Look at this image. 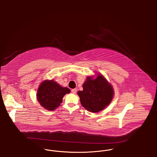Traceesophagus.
<instances>
[{"instance_id":"obj_1","label":"esophagus","mask_w":157,"mask_h":157,"mask_svg":"<svg viewBox=\"0 0 157 157\" xmlns=\"http://www.w3.org/2000/svg\"><path fill=\"white\" fill-rule=\"evenodd\" d=\"M71 92H72V94H75L76 93V92H77V89H72L71 90Z\"/></svg>"}]
</instances>
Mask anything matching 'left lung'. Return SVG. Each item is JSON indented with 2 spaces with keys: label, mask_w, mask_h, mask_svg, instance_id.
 <instances>
[{
  "label": "left lung",
  "mask_w": 157,
  "mask_h": 157,
  "mask_svg": "<svg viewBox=\"0 0 157 157\" xmlns=\"http://www.w3.org/2000/svg\"><path fill=\"white\" fill-rule=\"evenodd\" d=\"M83 90L78 92L82 106L87 110L97 113L106 107L113 100L114 89L104 76L98 74L88 76L83 85Z\"/></svg>",
  "instance_id": "obj_1"
}]
</instances>
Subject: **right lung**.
Instances as JSON below:
<instances>
[{
  "mask_svg": "<svg viewBox=\"0 0 157 157\" xmlns=\"http://www.w3.org/2000/svg\"><path fill=\"white\" fill-rule=\"evenodd\" d=\"M71 92L67 87H63L54 79L42 82L38 88L37 99L45 109L56 110L63 102V96Z\"/></svg>",
  "mask_w": 157,
  "mask_h": 157,
  "instance_id": "right-lung-1",
  "label": "right lung"
}]
</instances>
